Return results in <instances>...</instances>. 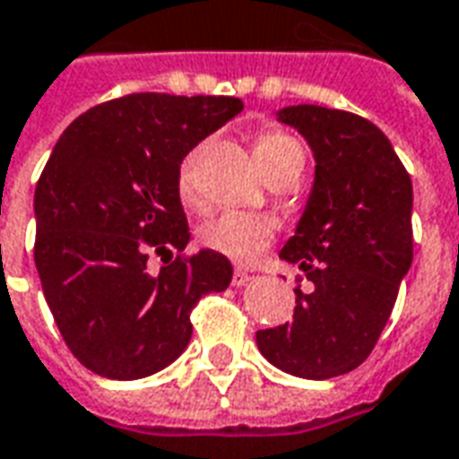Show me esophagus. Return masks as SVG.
<instances>
[{"label":"esophagus","mask_w":459,"mask_h":459,"mask_svg":"<svg viewBox=\"0 0 459 459\" xmlns=\"http://www.w3.org/2000/svg\"><path fill=\"white\" fill-rule=\"evenodd\" d=\"M250 280H253V273H250V270L238 268L236 273H233V285H236V288H243V285H248Z\"/></svg>","instance_id":"obj_1"}]
</instances>
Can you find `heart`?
<instances>
[{"label":"heart","instance_id":"obj_1","mask_svg":"<svg viewBox=\"0 0 459 459\" xmlns=\"http://www.w3.org/2000/svg\"><path fill=\"white\" fill-rule=\"evenodd\" d=\"M255 161L265 177H273L275 171L302 167L305 152L292 134L280 130L260 132L255 137ZM196 154L191 152L184 157L177 174V191L184 204H196V174H194ZM275 238V221L263 213H248V211H223L201 223L199 240L213 253H221L230 260L248 263L263 250L268 248L270 240Z\"/></svg>","mask_w":459,"mask_h":459}]
</instances>
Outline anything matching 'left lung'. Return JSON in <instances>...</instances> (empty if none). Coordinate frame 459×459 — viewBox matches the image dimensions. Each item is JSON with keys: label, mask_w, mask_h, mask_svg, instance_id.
<instances>
[{"label": "left lung", "mask_w": 459, "mask_h": 459, "mask_svg": "<svg viewBox=\"0 0 459 459\" xmlns=\"http://www.w3.org/2000/svg\"><path fill=\"white\" fill-rule=\"evenodd\" d=\"M275 117L315 157L307 204L280 250L315 290H295V317L255 342L280 371L325 381L354 371L391 317L413 263V184L374 122L322 105H288Z\"/></svg>", "instance_id": "obj_1"}]
</instances>
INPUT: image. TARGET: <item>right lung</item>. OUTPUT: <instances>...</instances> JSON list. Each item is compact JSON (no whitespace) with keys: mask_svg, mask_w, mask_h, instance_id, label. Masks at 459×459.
<instances>
[{"mask_svg":"<svg viewBox=\"0 0 459 459\" xmlns=\"http://www.w3.org/2000/svg\"><path fill=\"white\" fill-rule=\"evenodd\" d=\"M240 110L226 95L134 93L91 108L56 142L36 184L34 260L61 337L93 374L161 371L189 346L194 305L229 288L221 253L150 273L147 248H186L179 164Z\"/></svg>","mask_w":459,"mask_h":459,"instance_id":"right-lung-1","label":"right lung"}]
</instances>
